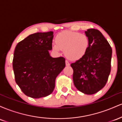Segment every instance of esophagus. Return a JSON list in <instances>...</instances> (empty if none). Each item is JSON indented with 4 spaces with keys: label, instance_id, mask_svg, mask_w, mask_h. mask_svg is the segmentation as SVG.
Wrapping results in <instances>:
<instances>
[{
    "label": "esophagus",
    "instance_id": "34e87169",
    "mask_svg": "<svg viewBox=\"0 0 122 122\" xmlns=\"http://www.w3.org/2000/svg\"><path fill=\"white\" fill-rule=\"evenodd\" d=\"M65 64H66V66H69L70 65V63L69 62V61H67V60H66L65 61Z\"/></svg>",
    "mask_w": 122,
    "mask_h": 122
}]
</instances>
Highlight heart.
<instances>
[{
  "mask_svg": "<svg viewBox=\"0 0 122 122\" xmlns=\"http://www.w3.org/2000/svg\"><path fill=\"white\" fill-rule=\"evenodd\" d=\"M55 41L56 44L52 45L53 49L57 52L64 50L65 56L72 61L82 58L89 47L87 36L77 32H62L56 36Z\"/></svg>",
  "mask_w": 122,
  "mask_h": 122,
  "instance_id": "obj_1",
  "label": "heart"
}]
</instances>
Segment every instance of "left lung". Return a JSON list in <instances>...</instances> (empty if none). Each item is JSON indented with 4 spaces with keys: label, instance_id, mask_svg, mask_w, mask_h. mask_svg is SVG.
Here are the masks:
<instances>
[{
    "label": "left lung",
    "instance_id": "1",
    "mask_svg": "<svg viewBox=\"0 0 122 122\" xmlns=\"http://www.w3.org/2000/svg\"><path fill=\"white\" fill-rule=\"evenodd\" d=\"M89 47L82 58L71 64L76 88L82 93L92 95L107 83L111 72V47L101 32L94 29L85 31Z\"/></svg>",
    "mask_w": 122,
    "mask_h": 122
}]
</instances>
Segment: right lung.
I'll use <instances>...</instances> for the list:
<instances>
[{
  "instance_id": "1",
  "label": "right lung",
  "mask_w": 122,
  "mask_h": 122,
  "mask_svg": "<svg viewBox=\"0 0 122 122\" xmlns=\"http://www.w3.org/2000/svg\"><path fill=\"white\" fill-rule=\"evenodd\" d=\"M53 32L31 34L18 43L12 61L15 81L29 97L38 99L52 93L56 79L65 67L64 57L53 58Z\"/></svg>"
}]
</instances>
